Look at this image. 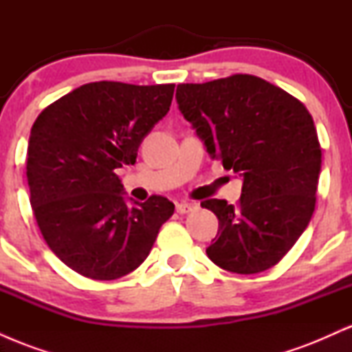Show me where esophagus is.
Returning a JSON list of instances; mask_svg holds the SVG:
<instances>
[{
	"label": "esophagus",
	"mask_w": 352,
	"mask_h": 352,
	"mask_svg": "<svg viewBox=\"0 0 352 352\" xmlns=\"http://www.w3.org/2000/svg\"><path fill=\"white\" fill-rule=\"evenodd\" d=\"M193 208H195V205L187 204V201H180V204L175 205L177 213H180V215H185V213H190Z\"/></svg>",
	"instance_id": "1"
}]
</instances>
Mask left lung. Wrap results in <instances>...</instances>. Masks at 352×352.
<instances>
[{
    "instance_id": "obj_1",
    "label": "left lung",
    "mask_w": 352,
    "mask_h": 352,
    "mask_svg": "<svg viewBox=\"0 0 352 352\" xmlns=\"http://www.w3.org/2000/svg\"><path fill=\"white\" fill-rule=\"evenodd\" d=\"M177 102L210 155L243 177L235 205L201 201L218 218L208 258L238 274L272 268L308 227L316 205L321 145L309 111L252 74L179 84Z\"/></svg>"
}]
</instances>
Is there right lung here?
<instances>
[{"mask_svg": "<svg viewBox=\"0 0 352 352\" xmlns=\"http://www.w3.org/2000/svg\"><path fill=\"white\" fill-rule=\"evenodd\" d=\"M175 84L99 80L47 106L31 129L30 201L51 252L91 280H117L144 263L175 205H129L116 170L134 165L144 137L170 109Z\"/></svg>", "mask_w": 352, "mask_h": 352, "instance_id": "right-lung-1", "label": "right lung"}]
</instances>
